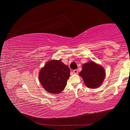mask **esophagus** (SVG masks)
I'll list each match as a JSON object with an SVG mask.
<instances>
[{"mask_svg": "<svg viewBox=\"0 0 130 130\" xmlns=\"http://www.w3.org/2000/svg\"><path fill=\"white\" fill-rule=\"evenodd\" d=\"M78 71L77 69H75V70H74L73 71V72L74 73H75V74L78 73Z\"/></svg>", "mask_w": 130, "mask_h": 130, "instance_id": "34e87169", "label": "esophagus"}]
</instances>
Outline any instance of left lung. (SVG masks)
I'll list each match as a JSON object with an SVG mask.
<instances>
[{"instance_id": "8db88e82", "label": "left lung", "mask_w": 130, "mask_h": 130, "mask_svg": "<svg viewBox=\"0 0 130 130\" xmlns=\"http://www.w3.org/2000/svg\"><path fill=\"white\" fill-rule=\"evenodd\" d=\"M103 67L93 61H89L83 66L79 75L82 77L85 85L89 88H96L102 85L105 77Z\"/></svg>"}]
</instances>
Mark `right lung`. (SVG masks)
<instances>
[{
  "instance_id": "obj_1",
  "label": "right lung",
  "mask_w": 130,
  "mask_h": 130,
  "mask_svg": "<svg viewBox=\"0 0 130 130\" xmlns=\"http://www.w3.org/2000/svg\"><path fill=\"white\" fill-rule=\"evenodd\" d=\"M69 68L60 60H50L40 70L39 80L43 87L52 94H59L67 85Z\"/></svg>"
}]
</instances>
